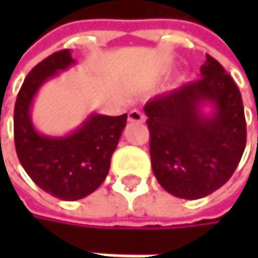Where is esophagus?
Segmentation results:
<instances>
[{"label":"esophagus","mask_w":258,"mask_h":258,"mask_svg":"<svg viewBox=\"0 0 258 258\" xmlns=\"http://www.w3.org/2000/svg\"><path fill=\"white\" fill-rule=\"evenodd\" d=\"M130 122H145V115L140 110H131L128 113Z\"/></svg>","instance_id":"1"}]
</instances>
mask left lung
<instances>
[{
    "label": "left lung",
    "mask_w": 258,
    "mask_h": 258,
    "mask_svg": "<svg viewBox=\"0 0 258 258\" xmlns=\"http://www.w3.org/2000/svg\"><path fill=\"white\" fill-rule=\"evenodd\" d=\"M200 75L145 104L152 172L167 192L186 200L230 179L246 143L242 97L230 75L209 55Z\"/></svg>",
    "instance_id": "left-lung-1"
}]
</instances>
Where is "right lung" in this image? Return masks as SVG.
Masks as SVG:
<instances>
[{
	"mask_svg": "<svg viewBox=\"0 0 258 258\" xmlns=\"http://www.w3.org/2000/svg\"><path fill=\"white\" fill-rule=\"evenodd\" d=\"M75 64L70 49L43 59L28 73L15 104V145L22 167L43 191L67 202L89 196L104 182L127 124V113L92 112L64 136H47L35 128L31 109L38 91Z\"/></svg>",
	"mask_w": 258,
	"mask_h": 258,
	"instance_id": "obj_1",
	"label": "right lung"
}]
</instances>
